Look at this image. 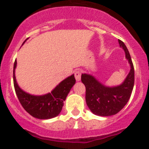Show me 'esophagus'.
Listing matches in <instances>:
<instances>
[{
	"label": "esophagus",
	"mask_w": 149,
	"mask_h": 149,
	"mask_svg": "<svg viewBox=\"0 0 149 149\" xmlns=\"http://www.w3.org/2000/svg\"><path fill=\"white\" fill-rule=\"evenodd\" d=\"M81 71L79 69L77 70V71L74 72V77H75V79L77 81H81Z\"/></svg>",
	"instance_id": "34e87169"
}]
</instances>
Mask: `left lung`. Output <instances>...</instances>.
Returning a JSON list of instances; mask_svg holds the SVG:
<instances>
[{
  "mask_svg": "<svg viewBox=\"0 0 149 149\" xmlns=\"http://www.w3.org/2000/svg\"><path fill=\"white\" fill-rule=\"evenodd\" d=\"M118 42L125 52L126 58L130 65V72L123 83L109 87L103 84L91 74H81V81L86 88L87 105L93 113L100 116H113L119 113L129 101L133 89L135 72L131 56L123 42L120 39Z\"/></svg>",
  "mask_w": 149,
  "mask_h": 149,
  "instance_id": "left-lung-1",
  "label": "left lung"
}]
</instances>
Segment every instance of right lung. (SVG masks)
Wrapping results in <instances>:
<instances>
[{
    "label": "right lung",
    "instance_id": "add662e5",
    "mask_svg": "<svg viewBox=\"0 0 149 149\" xmlns=\"http://www.w3.org/2000/svg\"><path fill=\"white\" fill-rule=\"evenodd\" d=\"M26 41V39L24 42ZM17 64L15 61L13 65V85L17 97L24 110L32 116L39 120H49L58 116L62 110L64 101L75 84L74 74L60 82L50 93L43 95H33L24 91L18 85L15 76Z\"/></svg>",
    "mask_w": 149,
    "mask_h": 149
}]
</instances>
